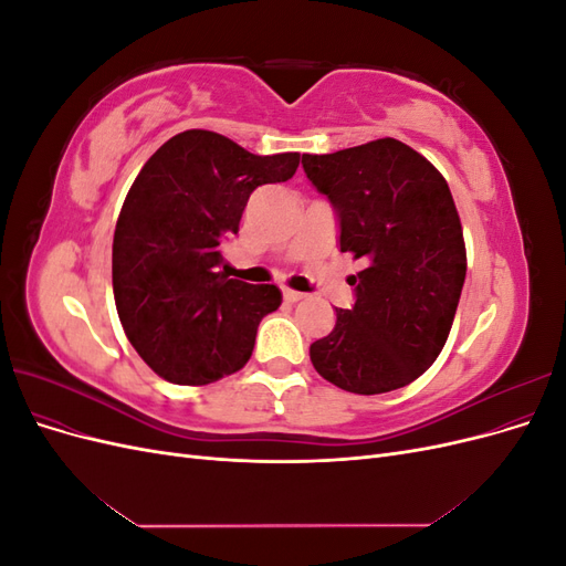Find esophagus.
Instances as JSON below:
<instances>
[{
	"label": "esophagus",
	"mask_w": 566,
	"mask_h": 566,
	"mask_svg": "<svg viewBox=\"0 0 566 566\" xmlns=\"http://www.w3.org/2000/svg\"><path fill=\"white\" fill-rule=\"evenodd\" d=\"M283 297H285L287 302H300V300H304L302 293H297V290H290V287L283 290Z\"/></svg>",
	"instance_id": "1"
}]
</instances>
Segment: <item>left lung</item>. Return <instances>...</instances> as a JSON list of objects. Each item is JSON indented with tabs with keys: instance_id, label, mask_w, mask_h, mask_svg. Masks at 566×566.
<instances>
[{
	"instance_id": "8db88e82",
	"label": "left lung",
	"mask_w": 566,
	"mask_h": 566,
	"mask_svg": "<svg viewBox=\"0 0 566 566\" xmlns=\"http://www.w3.org/2000/svg\"><path fill=\"white\" fill-rule=\"evenodd\" d=\"M302 167L331 200L339 252L366 266L352 276L356 302L337 310L331 335L310 347L321 378L354 394L413 382L441 354L468 271L449 184L418 150L378 139Z\"/></svg>"
}]
</instances>
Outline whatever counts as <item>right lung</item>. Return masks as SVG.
<instances>
[{"label": "right lung", "instance_id": "right-lung-1", "mask_svg": "<svg viewBox=\"0 0 566 566\" xmlns=\"http://www.w3.org/2000/svg\"><path fill=\"white\" fill-rule=\"evenodd\" d=\"M297 165L300 153L254 156L186 129L134 179L113 235V295L132 347L167 382L210 385L248 364L256 325L283 297L219 271L221 241L238 233L254 188Z\"/></svg>", "mask_w": 566, "mask_h": 566}]
</instances>
